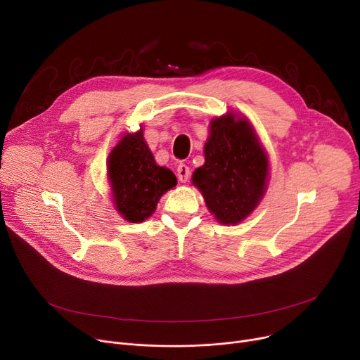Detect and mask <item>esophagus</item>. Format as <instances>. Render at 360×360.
<instances>
[{
  "mask_svg": "<svg viewBox=\"0 0 360 360\" xmlns=\"http://www.w3.org/2000/svg\"><path fill=\"white\" fill-rule=\"evenodd\" d=\"M190 174H191V170H190V167H188L185 163H179L178 165V169H176V175H178V179L181 181V182H188V179H190Z\"/></svg>",
  "mask_w": 360,
  "mask_h": 360,
  "instance_id": "34e87169",
  "label": "esophagus"
}]
</instances>
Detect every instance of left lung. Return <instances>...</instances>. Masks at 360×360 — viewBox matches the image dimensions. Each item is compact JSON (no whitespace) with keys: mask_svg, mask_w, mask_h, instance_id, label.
<instances>
[{"mask_svg":"<svg viewBox=\"0 0 360 360\" xmlns=\"http://www.w3.org/2000/svg\"><path fill=\"white\" fill-rule=\"evenodd\" d=\"M204 144V165L193 174V184L205 205L221 224L247 219L267 191L270 160L252 124L236 112L212 120Z\"/></svg>","mask_w":360,"mask_h":360,"instance_id":"1","label":"left lung"}]
</instances>
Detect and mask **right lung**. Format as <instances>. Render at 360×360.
<instances>
[{"label": "right lung", "mask_w": 360, "mask_h": 360, "mask_svg": "<svg viewBox=\"0 0 360 360\" xmlns=\"http://www.w3.org/2000/svg\"><path fill=\"white\" fill-rule=\"evenodd\" d=\"M112 204L125 221L141 223L155 213L160 197L176 186L170 169L159 166L148 148L143 127L124 132L106 163Z\"/></svg>", "instance_id": "add662e5"}]
</instances>
